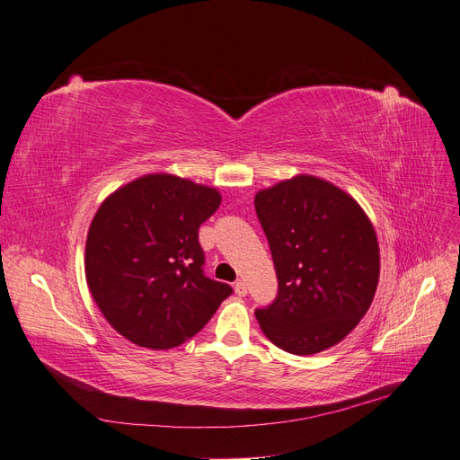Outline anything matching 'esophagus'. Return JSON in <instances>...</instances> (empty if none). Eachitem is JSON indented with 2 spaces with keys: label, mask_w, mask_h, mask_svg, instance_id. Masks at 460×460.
Returning <instances> with one entry per match:
<instances>
[{
  "label": "esophagus",
  "mask_w": 460,
  "mask_h": 460,
  "mask_svg": "<svg viewBox=\"0 0 460 460\" xmlns=\"http://www.w3.org/2000/svg\"><path fill=\"white\" fill-rule=\"evenodd\" d=\"M234 292H236V296H240V297L246 296V294H248L246 283H243V281H236V283H234Z\"/></svg>",
  "instance_id": "1"
}]
</instances>
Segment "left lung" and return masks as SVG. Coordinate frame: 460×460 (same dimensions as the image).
Returning a JSON list of instances; mask_svg holds the SVG:
<instances>
[{
    "mask_svg": "<svg viewBox=\"0 0 460 460\" xmlns=\"http://www.w3.org/2000/svg\"><path fill=\"white\" fill-rule=\"evenodd\" d=\"M278 297L255 316L266 339L314 355L357 327L379 283V243L360 205L332 182L296 175L255 196Z\"/></svg>",
    "mask_w": 460,
    "mask_h": 460,
    "instance_id": "obj_1",
    "label": "left lung"
}]
</instances>
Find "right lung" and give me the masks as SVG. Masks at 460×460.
Returning <instances> with one entry per match:
<instances>
[{
  "label": "right lung",
  "mask_w": 460,
  "mask_h": 460,
  "mask_svg": "<svg viewBox=\"0 0 460 460\" xmlns=\"http://www.w3.org/2000/svg\"><path fill=\"white\" fill-rule=\"evenodd\" d=\"M220 203L217 189L147 173L100 205L86 236V283L105 320L133 344H182L233 294L203 273L198 240Z\"/></svg>",
  "instance_id": "obj_1"
}]
</instances>
